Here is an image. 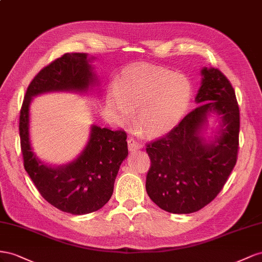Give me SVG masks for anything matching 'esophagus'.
<instances>
[{"mask_svg": "<svg viewBox=\"0 0 262 262\" xmlns=\"http://www.w3.org/2000/svg\"><path fill=\"white\" fill-rule=\"evenodd\" d=\"M127 144H128V149L130 151H135L141 147V145L138 143V141L136 139H134L133 137H129L127 139Z\"/></svg>", "mask_w": 262, "mask_h": 262, "instance_id": "obj_1", "label": "esophagus"}]
</instances>
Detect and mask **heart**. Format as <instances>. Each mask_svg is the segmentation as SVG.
<instances>
[{"instance_id": "obj_1", "label": "heart", "mask_w": 262, "mask_h": 262, "mask_svg": "<svg viewBox=\"0 0 262 262\" xmlns=\"http://www.w3.org/2000/svg\"><path fill=\"white\" fill-rule=\"evenodd\" d=\"M191 100L188 78L149 66L126 68L110 92L107 106L117 121H128L136 108V124L147 135H161L177 126Z\"/></svg>"}]
</instances>
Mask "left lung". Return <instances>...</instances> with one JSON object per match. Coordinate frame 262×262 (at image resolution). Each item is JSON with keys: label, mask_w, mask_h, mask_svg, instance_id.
Wrapping results in <instances>:
<instances>
[{"label": "left lung", "mask_w": 262, "mask_h": 262, "mask_svg": "<svg viewBox=\"0 0 262 262\" xmlns=\"http://www.w3.org/2000/svg\"><path fill=\"white\" fill-rule=\"evenodd\" d=\"M202 76L198 107L166 135L146 145L151 162L147 193L169 213L189 214L211 203L237 161L241 117L234 88L219 69L204 68ZM213 111L222 117L216 145L199 136L207 115Z\"/></svg>", "instance_id": "8db88e82"}]
</instances>
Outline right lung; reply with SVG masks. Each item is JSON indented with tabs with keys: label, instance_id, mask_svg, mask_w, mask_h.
<instances>
[{
	"label": "right lung",
	"instance_id": "1",
	"mask_svg": "<svg viewBox=\"0 0 262 262\" xmlns=\"http://www.w3.org/2000/svg\"><path fill=\"white\" fill-rule=\"evenodd\" d=\"M95 74L85 54H64L36 74L29 83L19 113V137L24 168L40 195L66 213L82 215L100 210L111 199L119 166L128 155L124 130L93 125L90 140L79 158L68 166H45L29 141V104L32 98L49 91H86Z\"/></svg>",
	"mask_w": 262,
	"mask_h": 262
}]
</instances>
